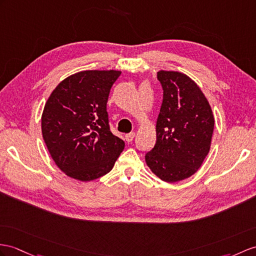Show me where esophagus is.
<instances>
[{
	"label": "esophagus",
	"mask_w": 256,
	"mask_h": 256,
	"mask_svg": "<svg viewBox=\"0 0 256 256\" xmlns=\"http://www.w3.org/2000/svg\"><path fill=\"white\" fill-rule=\"evenodd\" d=\"M136 136V134L134 132H132V134H124V140H126L127 142H132Z\"/></svg>",
	"instance_id": "1"
}]
</instances>
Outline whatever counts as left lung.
<instances>
[{
  "instance_id": "1",
  "label": "left lung",
  "mask_w": 256,
  "mask_h": 256,
  "mask_svg": "<svg viewBox=\"0 0 256 256\" xmlns=\"http://www.w3.org/2000/svg\"><path fill=\"white\" fill-rule=\"evenodd\" d=\"M164 90L156 122V143L146 154L151 172L166 182L192 176L210 148L214 115L206 96L186 74L160 70Z\"/></svg>"
}]
</instances>
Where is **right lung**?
I'll use <instances>...</instances> for the list:
<instances>
[{"label":"right lung","instance_id":"add662e5","mask_svg":"<svg viewBox=\"0 0 256 256\" xmlns=\"http://www.w3.org/2000/svg\"><path fill=\"white\" fill-rule=\"evenodd\" d=\"M120 70L70 74L50 94L41 130L54 163L68 177L91 182L112 170L124 142L110 132L106 103Z\"/></svg>","mask_w":256,"mask_h":256}]
</instances>
